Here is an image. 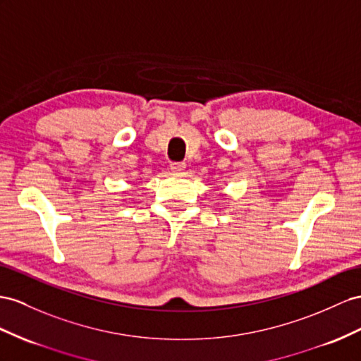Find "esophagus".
Returning <instances> with one entry per match:
<instances>
[{"instance_id": "obj_1", "label": "esophagus", "mask_w": 361, "mask_h": 361, "mask_svg": "<svg viewBox=\"0 0 361 361\" xmlns=\"http://www.w3.org/2000/svg\"><path fill=\"white\" fill-rule=\"evenodd\" d=\"M184 168H186V164L181 163V161H173L171 163V171L175 173H183Z\"/></svg>"}]
</instances>
